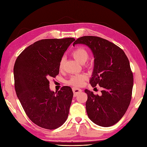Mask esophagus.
Segmentation results:
<instances>
[{"label": "esophagus", "instance_id": "obj_1", "mask_svg": "<svg viewBox=\"0 0 147 147\" xmlns=\"http://www.w3.org/2000/svg\"><path fill=\"white\" fill-rule=\"evenodd\" d=\"M72 91H73V92H74V96H76L78 94V93L82 92V90H80V89H78V88H73Z\"/></svg>", "mask_w": 147, "mask_h": 147}]
</instances>
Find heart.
I'll list each match as a JSON object with an SVG mask.
<instances>
[{"label":"heart","instance_id":"b5f03b06","mask_svg":"<svg viewBox=\"0 0 147 147\" xmlns=\"http://www.w3.org/2000/svg\"><path fill=\"white\" fill-rule=\"evenodd\" d=\"M72 55L74 57L75 59H76L80 63L83 64L86 63L87 60L89 58L90 56V54L89 52L85 48L83 47H79L77 48H75V50L72 51ZM65 59L64 57H62L60 62H59V69H62L64 66ZM86 67H90L91 65L88 64L86 65ZM87 78V77L86 75L84 74H81V75H73L70 77L69 80H68L67 83L70 85H72L74 86H80L83 85V84L84 82V80Z\"/></svg>","mask_w":147,"mask_h":147}]
</instances>
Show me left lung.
Returning a JSON list of instances; mask_svg holds the SVG:
<instances>
[{
    "mask_svg": "<svg viewBox=\"0 0 147 147\" xmlns=\"http://www.w3.org/2000/svg\"><path fill=\"white\" fill-rule=\"evenodd\" d=\"M78 43L88 46L94 55L91 85L103 88L100 96L84 90L88 116L100 126H112L121 119L131 102L134 80L129 61L122 49L102 38L83 36L73 45Z\"/></svg>",
    "mask_w": 147,
    "mask_h": 147,
    "instance_id": "left-lung-1",
    "label": "left lung"
}]
</instances>
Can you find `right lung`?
Instances as JSON below:
<instances>
[{
    "label": "right lung",
    "mask_w": 147,
    "mask_h": 147,
    "mask_svg": "<svg viewBox=\"0 0 147 147\" xmlns=\"http://www.w3.org/2000/svg\"><path fill=\"white\" fill-rule=\"evenodd\" d=\"M74 38L35 42L18 56L13 74L16 95L27 116L37 126L55 129L65 123L72 103V88L55 92L48 78L59 74V62Z\"/></svg>",
    "instance_id": "obj_1"
}]
</instances>
